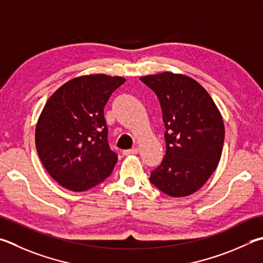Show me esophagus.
I'll list each match as a JSON object with an SVG mask.
<instances>
[{"instance_id": "1", "label": "esophagus", "mask_w": 263, "mask_h": 263, "mask_svg": "<svg viewBox=\"0 0 263 263\" xmlns=\"http://www.w3.org/2000/svg\"><path fill=\"white\" fill-rule=\"evenodd\" d=\"M137 153H138V148H137V147H133V148H131V149H126V151H124V152H123V155L127 156V155L137 154Z\"/></svg>"}]
</instances>
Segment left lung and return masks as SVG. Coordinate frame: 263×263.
I'll use <instances>...</instances> for the list:
<instances>
[{"instance_id":"left-lung-1","label":"left lung","mask_w":263,"mask_h":263,"mask_svg":"<svg viewBox=\"0 0 263 263\" xmlns=\"http://www.w3.org/2000/svg\"><path fill=\"white\" fill-rule=\"evenodd\" d=\"M140 80L159 98L166 130L165 155L152 171L151 183L174 198L197 192L221 160V112L207 90L187 76L162 72Z\"/></svg>"}]
</instances>
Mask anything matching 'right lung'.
I'll return each mask as SVG.
<instances>
[{
    "instance_id": "add662e5",
    "label": "right lung",
    "mask_w": 263,
    "mask_h": 263,
    "mask_svg": "<svg viewBox=\"0 0 263 263\" xmlns=\"http://www.w3.org/2000/svg\"><path fill=\"white\" fill-rule=\"evenodd\" d=\"M125 78L82 76L62 85L37 119L35 146L42 164L61 186L73 192L94 187L118 160L108 144L103 108Z\"/></svg>"
}]
</instances>
